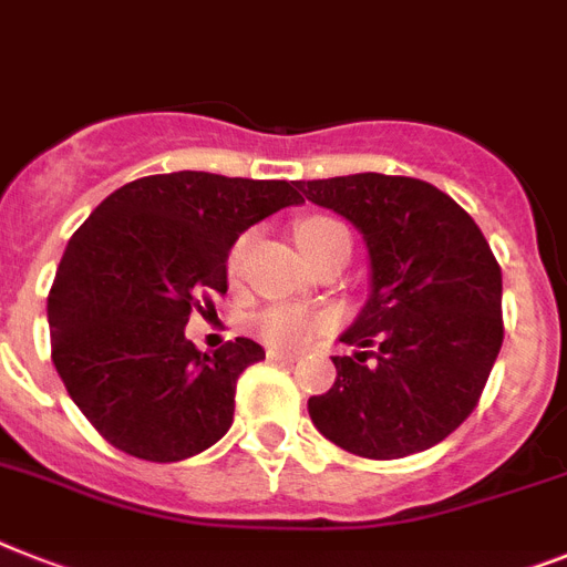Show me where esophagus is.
Listing matches in <instances>:
<instances>
[{"label":"esophagus","mask_w":567,"mask_h":567,"mask_svg":"<svg viewBox=\"0 0 567 567\" xmlns=\"http://www.w3.org/2000/svg\"><path fill=\"white\" fill-rule=\"evenodd\" d=\"M269 359L278 364H292L298 357H295V353H284V350H269Z\"/></svg>","instance_id":"esophagus-1"}]
</instances>
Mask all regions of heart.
Here are the masks:
<instances>
[{
    "mask_svg": "<svg viewBox=\"0 0 567 567\" xmlns=\"http://www.w3.org/2000/svg\"><path fill=\"white\" fill-rule=\"evenodd\" d=\"M295 240L301 246L303 257H310L316 251L327 249V246H333V243L350 240V234L348 228L330 217H303L295 226ZM243 251H246V237L237 240V246L228 255V272L231 275L240 269ZM327 324H330V312L280 303V307H269V310L255 318V333L264 341H269L272 348L295 350L301 348L303 341H310L318 330H324Z\"/></svg>",
    "mask_w": 567,
    "mask_h": 567,
    "instance_id": "b5f03b06",
    "label": "heart"
}]
</instances>
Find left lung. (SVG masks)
<instances>
[{
	"mask_svg": "<svg viewBox=\"0 0 567 567\" xmlns=\"http://www.w3.org/2000/svg\"><path fill=\"white\" fill-rule=\"evenodd\" d=\"M310 203L362 231L371 298L341 333L336 382L307 409L316 429L371 461L425 452L478 405L504 341L502 266L475 219L411 176L298 182Z\"/></svg>",
	"mask_w": 567,
	"mask_h": 567,
	"instance_id": "obj_1",
	"label": "left lung"
}]
</instances>
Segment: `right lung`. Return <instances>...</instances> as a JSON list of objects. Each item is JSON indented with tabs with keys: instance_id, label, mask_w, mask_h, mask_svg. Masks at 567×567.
Masks as SVG:
<instances>
[{
	"instance_id": "1",
	"label": "right lung",
	"mask_w": 567,
	"mask_h": 567,
	"mask_svg": "<svg viewBox=\"0 0 567 567\" xmlns=\"http://www.w3.org/2000/svg\"><path fill=\"white\" fill-rule=\"evenodd\" d=\"M298 203V182L158 173L106 196L72 234L49 292L51 359L104 441L173 463L231 429L237 379L264 348L234 339L203 353L185 324L226 295L237 237Z\"/></svg>"
}]
</instances>
